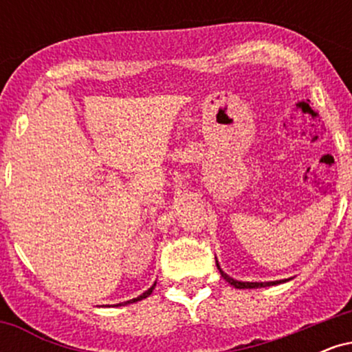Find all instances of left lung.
<instances>
[{"label": "left lung", "mask_w": 352, "mask_h": 352, "mask_svg": "<svg viewBox=\"0 0 352 352\" xmlns=\"http://www.w3.org/2000/svg\"><path fill=\"white\" fill-rule=\"evenodd\" d=\"M217 268L218 272H220L221 276H223L225 281H228L230 285L235 286L238 289H253V288H266V286H273V285H280V283H285V281H289L292 278H288V280H278V281H240V280H235V278H232L230 274H227L223 272V270L220 268V265H218L217 261Z\"/></svg>", "instance_id": "obj_1"}]
</instances>
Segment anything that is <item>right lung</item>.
<instances>
[{
	"instance_id": "add662e5",
	"label": "right lung",
	"mask_w": 352,
	"mask_h": 352,
	"mask_svg": "<svg viewBox=\"0 0 352 352\" xmlns=\"http://www.w3.org/2000/svg\"><path fill=\"white\" fill-rule=\"evenodd\" d=\"M153 288H155V283H153V285L151 286V288H148V289H147V292H144L142 294H140V296H137V298H132V300H129V301L119 302V305H116V306H125V305H132V302H137V301L144 300V298H147V296H148V294H151V293L153 292Z\"/></svg>"
}]
</instances>
